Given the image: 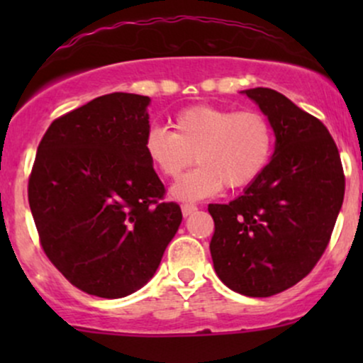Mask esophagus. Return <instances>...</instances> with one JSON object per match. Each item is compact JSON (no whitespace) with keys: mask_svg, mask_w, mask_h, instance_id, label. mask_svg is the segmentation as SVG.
I'll list each match as a JSON object with an SVG mask.
<instances>
[{"mask_svg":"<svg viewBox=\"0 0 363 363\" xmlns=\"http://www.w3.org/2000/svg\"><path fill=\"white\" fill-rule=\"evenodd\" d=\"M196 210H198V206H196V205H189V203H186V205H182V215H184V216L193 215Z\"/></svg>","mask_w":363,"mask_h":363,"instance_id":"1","label":"esophagus"}]
</instances>
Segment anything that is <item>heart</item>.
<instances>
[{"label": "heart", "mask_w": 363, "mask_h": 363, "mask_svg": "<svg viewBox=\"0 0 363 363\" xmlns=\"http://www.w3.org/2000/svg\"><path fill=\"white\" fill-rule=\"evenodd\" d=\"M145 152L158 172L177 179L196 162L198 169L174 186L179 199H199L222 187L240 189L262 176L274 152V129L259 111L193 106L174 118V133L148 129Z\"/></svg>", "instance_id": "b5f03b06"}]
</instances>
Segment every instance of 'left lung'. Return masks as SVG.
I'll use <instances>...</instances> for the list:
<instances>
[{"instance_id": "left-lung-1", "label": "left lung", "mask_w": 363, "mask_h": 363, "mask_svg": "<svg viewBox=\"0 0 363 363\" xmlns=\"http://www.w3.org/2000/svg\"><path fill=\"white\" fill-rule=\"evenodd\" d=\"M268 116V169L228 205H210L218 278L247 297H272L312 272L343 205L345 174L328 128L272 89L244 90Z\"/></svg>"}]
</instances>
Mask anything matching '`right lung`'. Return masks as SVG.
Listing matches in <instances>:
<instances>
[{
    "label": "right lung",
    "mask_w": 363,
    "mask_h": 363,
    "mask_svg": "<svg viewBox=\"0 0 363 363\" xmlns=\"http://www.w3.org/2000/svg\"><path fill=\"white\" fill-rule=\"evenodd\" d=\"M148 104L116 91L54 119L28 179L45 256L102 298L141 289L182 220L177 203L162 201L165 187L145 152Z\"/></svg>",
    "instance_id": "obj_1"
}]
</instances>
